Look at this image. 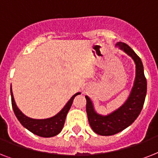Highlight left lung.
Returning a JSON list of instances; mask_svg holds the SVG:
<instances>
[{"mask_svg":"<svg viewBox=\"0 0 158 158\" xmlns=\"http://www.w3.org/2000/svg\"><path fill=\"white\" fill-rule=\"evenodd\" d=\"M115 48L132 58L135 64V79L127 100L120 107L107 115L97 112L91 98L85 96L89 125L94 132L102 136L115 135L129 127L141 112L147 94V80L141 59L125 43L119 42Z\"/></svg>","mask_w":158,"mask_h":158,"instance_id":"left-lung-1","label":"left lung"}]
</instances>
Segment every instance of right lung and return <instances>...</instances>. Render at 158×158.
Returning a JSON list of instances; mask_svg holds the SVG:
<instances>
[{"label":"right lung","mask_w":158,"mask_h":158,"mask_svg":"<svg viewBox=\"0 0 158 158\" xmlns=\"http://www.w3.org/2000/svg\"><path fill=\"white\" fill-rule=\"evenodd\" d=\"M81 93H77L72 96V98L67 102L64 106L57 113L56 115H53L50 118L47 119H33L28 117L24 115L17 106L14 98L12 88L10 87V95H11V103L13 107L14 112L15 116L20 122V124L27 130H29L34 135L43 138H51L57 135L63 129L65 117L69 110L71 107L74 98L77 95H79Z\"/></svg>","instance_id":"obj_1"}]
</instances>
